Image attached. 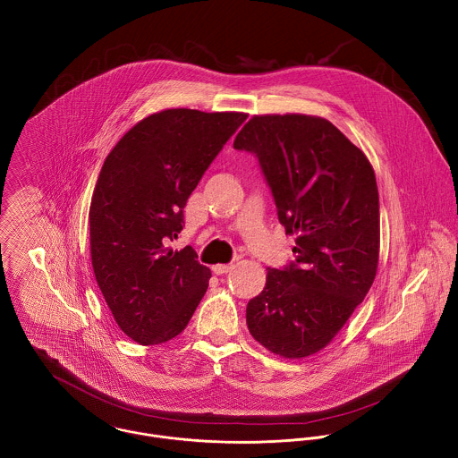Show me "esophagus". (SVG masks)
<instances>
[{"mask_svg": "<svg viewBox=\"0 0 458 458\" xmlns=\"http://www.w3.org/2000/svg\"><path fill=\"white\" fill-rule=\"evenodd\" d=\"M233 267H234L233 264H215L211 269H213V273H216V275H224V273H229Z\"/></svg>", "mask_w": 458, "mask_h": 458, "instance_id": "1", "label": "esophagus"}]
</instances>
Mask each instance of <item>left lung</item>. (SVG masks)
Segmentation results:
<instances>
[{"label": "left lung", "instance_id": "left-lung-1", "mask_svg": "<svg viewBox=\"0 0 458 458\" xmlns=\"http://www.w3.org/2000/svg\"><path fill=\"white\" fill-rule=\"evenodd\" d=\"M234 148L258 157L294 261L267 269L247 305L250 335L284 358L310 356L363 301L379 261V192L365 153L325 118L254 116Z\"/></svg>", "mask_w": 458, "mask_h": 458}]
</instances>
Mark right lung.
<instances>
[{
	"mask_svg": "<svg viewBox=\"0 0 458 458\" xmlns=\"http://www.w3.org/2000/svg\"><path fill=\"white\" fill-rule=\"evenodd\" d=\"M243 113L167 109L127 131L107 155L89 206L97 284L114 321L142 345L180 335L211 276L196 250H171L183 208Z\"/></svg>",
	"mask_w": 458,
	"mask_h": 458,
	"instance_id": "right-lung-1",
	"label": "right lung"
}]
</instances>
